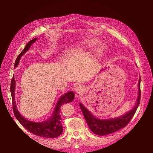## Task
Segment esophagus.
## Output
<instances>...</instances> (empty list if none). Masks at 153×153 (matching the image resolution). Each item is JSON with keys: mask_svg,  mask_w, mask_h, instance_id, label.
I'll return each instance as SVG.
<instances>
[{"mask_svg": "<svg viewBox=\"0 0 153 153\" xmlns=\"http://www.w3.org/2000/svg\"><path fill=\"white\" fill-rule=\"evenodd\" d=\"M82 90H83V88H82V86H81L80 85H77V87H76V91H77V92H81L82 91Z\"/></svg>", "mask_w": 153, "mask_h": 153, "instance_id": "1", "label": "esophagus"}]
</instances>
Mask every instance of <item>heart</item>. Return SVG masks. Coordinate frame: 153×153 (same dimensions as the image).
I'll list each match as a JSON object with an SVG mask.
<instances>
[{
  "label": "heart",
  "instance_id": "1",
  "mask_svg": "<svg viewBox=\"0 0 153 153\" xmlns=\"http://www.w3.org/2000/svg\"><path fill=\"white\" fill-rule=\"evenodd\" d=\"M100 43V39L96 38H92L90 39H87L86 41L81 45H79L75 48H72L69 50L70 53H75L78 51H82L84 49L86 48H95L98 46ZM103 51V48L101 47L99 50V53L101 54Z\"/></svg>",
  "mask_w": 153,
  "mask_h": 153
}]
</instances>
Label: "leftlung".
Wrapping results in <instances>:
<instances>
[{"label": "left lung", "instance_id": "obj_1", "mask_svg": "<svg viewBox=\"0 0 153 153\" xmlns=\"http://www.w3.org/2000/svg\"><path fill=\"white\" fill-rule=\"evenodd\" d=\"M140 81L141 79L140 78L138 84V97L137 99V102H136V105L131 111L120 117L109 120H100L95 118L93 115H92L90 113V111L82 103L79 104L84 117L86 120V122L93 133L100 136L107 135L121 130L122 128L125 127L128 124L131 118L133 117L140 103Z\"/></svg>", "mask_w": 153, "mask_h": 153}]
</instances>
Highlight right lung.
Returning a JSON list of instances; mask_svg holds the SVG:
<instances>
[{"label": "right lung", "instance_id": "add662e5", "mask_svg": "<svg viewBox=\"0 0 153 153\" xmlns=\"http://www.w3.org/2000/svg\"><path fill=\"white\" fill-rule=\"evenodd\" d=\"M37 38H34L27 44L25 48L23 51L20 53L18 56V57L16 59L14 67L16 68L19 64V61L22 56L25 54L30 48V46L32 43H35ZM15 81L14 76L11 81L10 84V92L12 95V107L13 114L19 122L21 123V125L25 127L27 130L33 134L41 136V137H45L48 138H54L58 136L62 133L63 128L61 124V117L60 114V107L64 103L71 102L74 99V94L72 92H69L64 95L59 99L57 105L55 108V110L54 112L53 116L44 122L41 123H35L30 122L28 120L24 118L19 112L18 110L16 107L15 101Z\"/></svg>", "mask_w": 153, "mask_h": 153}]
</instances>
